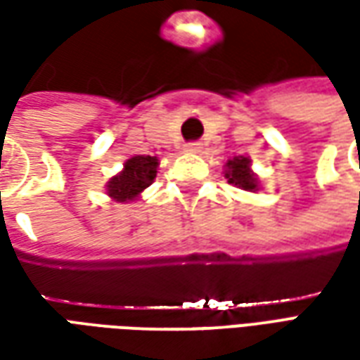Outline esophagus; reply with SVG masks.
<instances>
[{"instance_id":"1","label":"esophagus","mask_w":360,"mask_h":360,"mask_svg":"<svg viewBox=\"0 0 360 360\" xmlns=\"http://www.w3.org/2000/svg\"><path fill=\"white\" fill-rule=\"evenodd\" d=\"M200 148H202V142L198 141L187 142V144H185V150H187V152H200Z\"/></svg>"}]
</instances>
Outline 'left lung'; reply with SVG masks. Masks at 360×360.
<instances>
[{
	"mask_svg": "<svg viewBox=\"0 0 360 360\" xmlns=\"http://www.w3.org/2000/svg\"><path fill=\"white\" fill-rule=\"evenodd\" d=\"M249 158H233L227 162L226 177L229 183L243 191H257V177L250 172Z\"/></svg>",
	"mask_w": 360,
	"mask_h": 360,
	"instance_id": "1",
	"label": "left lung"
}]
</instances>
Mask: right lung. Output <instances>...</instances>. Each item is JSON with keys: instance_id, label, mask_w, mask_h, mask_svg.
<instances>
[{"instance_id": "1", "label": "right lung", "mask_w": 360, "mask_h": 360, "mask_svg": "<svg viewBox=\"0 0 360 360\" xmlns=\"http://www.w3.org/2000/svg\"><path fill=\"white\" fill-rule=\"evenodd\" d=\"M158 160L154 156H133L125 162V169L108 185V195L119 202L133 200L156 177Z\"/></svg>"}]
</instances>
